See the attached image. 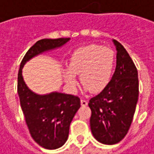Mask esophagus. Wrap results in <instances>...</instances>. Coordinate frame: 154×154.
<instances>
[{
  "label": "esophagus",
  "mask_w": 154,
  "mask_h": 154,
  "mask_svg": "<svg viewBox=\"0 0 154 154\" xmlns=\"http://www.w3.org/2000/svg\"><path fill=\"white\" fill-rule=\"evenodd\" d=\"M81 104L83 105V106H85L88 104V102H87V100L85 99H81Z\"/></svg>",
  "instance_id": "1"
}]
</instances>
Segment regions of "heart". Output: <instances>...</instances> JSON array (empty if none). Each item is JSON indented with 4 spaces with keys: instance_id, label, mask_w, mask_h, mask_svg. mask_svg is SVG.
Here are the masks:
<instances>
[{
    "instance_id": "obj_1",
    "label": "heart",
    "mask_w": 154,
    "mask_h": 154,
    "mask_svg": "<svg viewBox=\"0 0 154 154\" xmlns=\"http://www.w3.org/2000/svg\"><path fill=\"white\" fill-rule=\"evenodd\" d=\"M115 61V53L111 48L97 44L78 48L69 57V70L64 72L65 81L70 87H75V75H80L85 90L101 92L111 83Z\"/></svg>"
}]
</instances>
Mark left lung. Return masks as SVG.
<instances>
[{
  "label": "left lung",
  "instance_id": "8db88e82",
  "mask_svg": "<svg viewBox=\"0 0 154 154\" xmlns=\"http://www.w3.org/2000/svg\"><path fill=\"white\" fill-rule=\"evenodd\" d=\"M117 49V65L111 83L90 99L91 130L96 140L114 145L129 131L139 97L138 70L121 43L113 40Z\"/></svg>",
  "mask_w": 154,
  "mask_h": 154
}]
</instances>
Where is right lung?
Listing matches in <instances>:
<instances>
[{
  "label": "right lung",
  "instance_id": "obj_1",
  "mask_svg": "<svg viewBox=\"0 0 154 154\" xmlns=\"http://www.w3.org/2000/svg\"><path fill=\"white\" fill-rule=\"evenodd\" d=\"M69 40L57 38L37 41L25 54L18 71L17 91L25 121L33 140L45 149H57L66 142L69 125L81 106L80 98L59 92L35 94L26 85L22 69L29 59L44 51L59 48Z\"/></svg>",
  "mask_w": 154,
  "mask_h": 154
}]
</instances>
